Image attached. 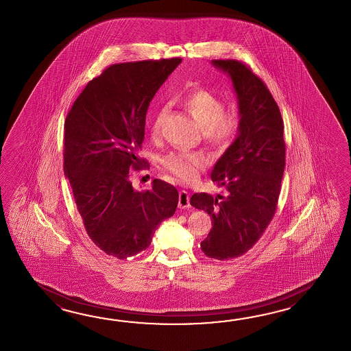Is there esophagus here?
<instances>
[{
	"instance_id": "esophagus-1",
	"label": "esophagus",
	"mask_w": 351,
	"mask_h": 351,
	"mask_svg": "<svg viewBox=\"0 0 351 351\" xmlns=\"http://www.w3.org/2000/svg\"><path fill=\"white\" fill-rule=\"evenodd\" d=\"M189 194L186 191L179 192L178 207L180 209L189 208Z\"/></svg>"
}]
</instances>
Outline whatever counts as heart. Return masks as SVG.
Masks as SVG:
<instances>
[{"label":"heart","instance_id":"heart-1","mask_svg":"<svg viewBox=\"0 0 351 351\" xmlns=\"http://www.w3.org/2000/svg\"><path fill=\"white\" fill-rule=\"evenodd\" d=\"M182 105L194 121L199 125L206 141L215 147H226L239 130V118L231 112H224V103L207 89L189 91L182 99ZM163 110H159L153 120L150 132L153 136L159 134V125ZM165 169L186 182L198 177L206 167V159L201 154L172 153L163 159Z\"/></svg>","mask_w":351,"mask_h":351}]
</instances>
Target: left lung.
<instances>
[{
  "instance_id": "obj_1",
  "label": "left lung",
  "mask_w": 351,
  "mask_h": 351,
  "mask_svg": "<svg viewBox=\"0 0 351 351\" xmlns=\"http://www.w3.org/2000/svg\"><path fill=\"white\" fill-rule=\"evenodd\" d=\"M212 65L231 79L239 130L210 173L226 194L194 193L191 204L207 212L213 223L202 251L226 261L251 250L275 215L286 145L281 112L261 79L236 60H212Z\"/></svg>"
}]
</instances>
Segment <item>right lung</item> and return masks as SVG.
Instances as JSON below:
<instances>
[{"label": "right lung", "mask_w": 351, "mask_h": 351, "mask_svg": "<svg viewBox=\"0 0 351 351\" xmlns=\"http://www.w3.org/2000/svg\"><path fill=\"white\" fill-rule=\"evenodd\" d=\"M182 59L115 64L88 82L65 120L64 172L91 241L119 260L148 248L178 204L176 186L154 179L135 191L152 99Z\"/></svg>", "instance_id": "add662e5"}]
</instances>
